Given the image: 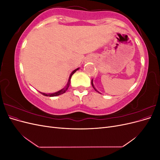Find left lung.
<instances>
[{
    "label": "left lung",
    "mask_w": 160,
    "mask_h": 160,
    "mask_svg": "<svg viewBox=\"0 0 160 160\" xmlns=\"http://www.w3.org/2000/svg\"><path fill=\"white\" fill-rule=\"evenodd\" d=\"M91 85H92V86H93V89H95V90L96 91H97V90H96V89L95 88V87H94V85H93V79H92V80H91ZM98 92H99V91H98Z\"/></svg>",
    "instance_id": "1"
}]
</instances>
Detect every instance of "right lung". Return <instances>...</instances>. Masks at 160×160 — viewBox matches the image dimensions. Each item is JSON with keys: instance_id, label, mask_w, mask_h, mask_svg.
Here are the masks:
<instances>
[{"instance_id": "1", "label": "right lung", "mask_w": 160, "mask_h": 160, "mask_svg": "<svg viewBox=\"0 0 160 160\" xmlns=\"http://www.w3.org/2000/svg\"><path fill=\"white\" fill-rule=\"evenodd\" d=\"M79 69V68H77V69H75L73 71H72V72H71L70 76H69L68 83H67V85L65 87V88L62 89L61 90H60V91H57V92H55V93H49V94H48V93H41V92H40V93H41L42 95H45V96H49V97H55V96L60 95H61V94H62V93H65V91H66L67 89H68L69 87V85H70V83H71V78L72 75H73V74L75 73V72H76V71H77Z\"/></svg>"}]
</instances>
